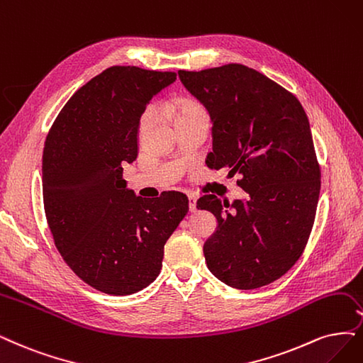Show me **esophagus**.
Masks as SVG:
<instances>
[{"mask_svg":"<svg viewBox=\"0 0 363 363\" xmlns=\"http://www.w3.org/2000/svg\"><path fill=\"white\" fill-rule=\"evenodd\" d=\"M197 199L194 197V196H189V209H190V212H196V209H197Z\"/></svg>","mask_w":363,"mask_h":363,"instance_id":"34e87169","label":"esophagus"}]
</instances>
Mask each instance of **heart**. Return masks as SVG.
Masks as SVG:
<instances>
[{
	"label": "heart",
	"mask_w": 363,
	"mask_h": 363,
	"mask_svg": "<svg viewBox=\"0 0 363 363\" xmlns=\"http://www.w3.org/2000/svg\"><path fill=\"white\" fill-rule=\"evenodd\" d=\"M172 112L174 116V123H178V121H182L185 118L202 113V112H205V109L197 101L190 100V99H184V100H179L174 103ZM151 121H152V109H147L140 119V131L147 128V125L151 124Z\"/></svg>",
	"instance_id": "b5f03b06"
}]
</instances>
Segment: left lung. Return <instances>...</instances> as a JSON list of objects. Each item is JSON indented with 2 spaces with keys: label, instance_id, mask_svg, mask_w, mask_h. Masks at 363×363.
Listing matches in <instances>:
<instances>
[{
  "label": "left lung",
  "instance_id": "left-lung-1",
  "mask_svg": "<svg viewBox=\"0 0 363 363\" xmlns=\"http://www.w3.org/2000/svg\"><path fill=\"white\" fill-rule=\"evenodd\" d=\"M212 123L209 169L239 173L245 199L203 196L217 229L203 245L212 275L239 290L274 283L298 262L320 194L310 123L299 100L242 64L178 72Z\"/></svg>",
  "mask_w": 363,
  "mask_h": 363
}]
</instances>
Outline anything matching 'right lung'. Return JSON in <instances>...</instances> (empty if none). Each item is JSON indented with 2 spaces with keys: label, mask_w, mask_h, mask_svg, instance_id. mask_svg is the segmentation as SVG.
Listing matches in <instances>:
<instances>
[{
  "label": "right lung",
  "mask_w": 363,
  "mask_h": 363,
  "mask_svg": "<svg viewBox=\"0 0 363 363\" xmlns=\"http://www.w3.org/2000/svg\"><path fill=\"white\" fill-rule=\"evenodd\" d=\"M177 73L111 67L79 88L43 150L46 220L60 254L86 284L125 296L161 271L164 244L189 211L166 191L147 200L127 190L123 166L139 154L140 118Z\"/></svg>",
  "instance_id": "obj_1"
}]
</instances>
